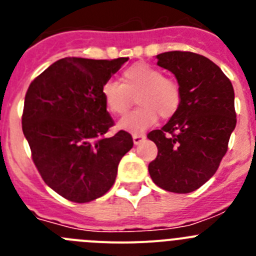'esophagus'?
I'll list each match as a JSON object with an SVG mask.
<instances>
[{
  "mask_svg": "<svg viewBox=\"0 0 256 256\" xmlns=\"http://www.w3.org/2000/svg\"><path fill=\"white\" fill-rule=\"evenodd\" d=\"M144 138H146V136L144 133H134L133 134V142H134V144H140Z\"/></svg>",
  "mask_w": 256,
  "mask_h": 256,
  "instance_id": "esophagus-1",
  "label": "esophagus"
}]
</instances>
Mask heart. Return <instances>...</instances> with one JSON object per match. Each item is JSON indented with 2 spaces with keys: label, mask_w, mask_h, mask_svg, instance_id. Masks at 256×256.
<instances>
[{
  "label": "heart",
  "mask_w": 256,
  "mask_h": 256,
  "mask_svg": "<svg viewBox=\"0 0 256 256\" xmlns=\"http://www.w3.org/2000/svg\"><path fill=\"white\" fill-rule=\"evenodd\" d=\"M134 95L138 106L119 122L122 130L132 133L144 132L156 123L158 116L162 119L171 118L182 104L179 82L148 63L140 62L126 67L122 72V82L116 80L102 82V100L114 116L124 114Z\"/></svg>",
  "instance_id": "heart-1"
}]
</instances>
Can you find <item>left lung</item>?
<instances>
[{"instance_id":"left-lung-1","label":"left lung","mask_w":256,"mask_h":256,"mask_svg":"<svg viewBox=\"0 0 256 256\" xmlns=\"http://www.w3.org/2000/svg\"><path fill=\"white\" fill-rule=\"evenodd\" d=\"M156 58L176 77L182 104L161 130L147 134L158 150L148 172L165 190L190 193L214 175L226 154L236 126L235 92L228 77L204 56L172 50Z\"/></svg>"}]
</instances>
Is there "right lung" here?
I'll list each match as a JSON object with an SVG mask.
<instances>
[{
    "instance_id": "add662e5",
    "label": "right lung",
    "mask_w": 256,
    "mask_h": 256,
    "mask_svg": "<svg viewBox=\"0 0 256 256\" xmlns=\"http://www.w3.org/2000/svg\"><path fill=\"white\" fill-rule=\"evenodd\" d=\"M128 58L66 57L35 77L25 95L22 132L42 179L63 198L88 203L109 192L119 161L133 147L126 130L114 126L102 96Z\"/></svg>"
}]
</instances>
